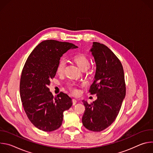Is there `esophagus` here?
<instances>
[{"mask_svg":"<svg viewBox=\"0 0 153 153\" xmlns=\"http://www.w3.org/2000/svg\"><path fill=\"white\" fill-rule=\"evenodd\" d=\"M72 102H73V105H74L77 103V100H76V99H73V100H72Z\"/></svg>","mask_w":153,"mask_h":153,"instance_id":"34e87169","label":"esophagus"}]
</instances>
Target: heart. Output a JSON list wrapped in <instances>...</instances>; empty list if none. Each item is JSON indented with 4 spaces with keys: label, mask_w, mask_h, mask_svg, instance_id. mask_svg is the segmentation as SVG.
Returning <instances> with one entry per match:
<instances>
[{
    "label": "heart",
    "mask_w": 153,
    "mask_h": 153,
    "mask_svg": "<svg viewBox=\"0 0 153 153\" xmlns=\"http://www.w3.org/2000/svg\"><path fill=\"white\" fill-rule=\"evenodd\" d=\"M74 61L76 63V64L78 65V67L82 70V71H84L88 68L90 65V60L89 58L83 54H79L73 57ZM65 65H66V62L64 59H60L58 62L56 71L58 74H61L63 73ZM90 70H89L88 72L90 73ZM68 88L69 90L72 92L74 94H76L77 93V90L74 84L73 83H68L67 85Z\"/></svg>",
    "instance_id": "1"
}]
</instances>
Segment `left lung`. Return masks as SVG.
Here are the masks:
<instances>
[{
    "mask_svg": "<svg viewBox=\"0 0 153 153\" xmlns=\"http://www.w3.org/2000/svg\"><path fill=\"white\" fill-rule=\"evenodd\" d=\"M91 51L96 71L89 91L97 99L91 103L83 100L85 110L82 120L86 129L99 132L116 119L126 94V85L122 65L110 48L94 42Z\"/></svg>",
    "mask_w": 153,
    "mask_h": 153,
    "instance_id": "obj_1",
    "label": "left lung"
}]
</instances>
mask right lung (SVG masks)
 I'll return each instance as SVG.
<instances>
[{
	"label": "right lung",
	"mask_w": 153,
	"mask_h": 153,
	"mask_svg": "<svg viewBox=\"0 0 153 153\" xmlns=\"http://www.w3.org/2000/svg\"><path fill=\"white\" fill-rule=\"evenodd\" d=\"M78 48L71 43L43 41L28 56L22 71L20 95L25 113L38 129L53 131L62 125L63 112L72 106L71 99L60 92L54 97L48 85L56 74L58 62L68 50Z\"/></svg>",
	"instance_id": "obj_1"
}]
</instances>
